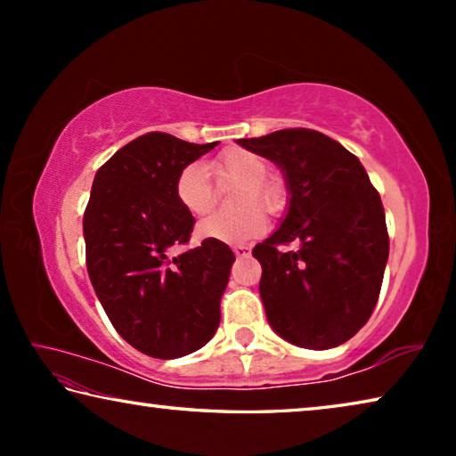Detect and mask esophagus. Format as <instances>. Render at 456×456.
<instances>
[{"mask_svg":"<svg viewBox=\"0 0 456 456\" xmlns=\"http://www.w3.org/2000/svg\"><path fill=\"white\" fill-rule=\"evenodd\" d=\"M233 253H235V257H247L251 253V249L247 245H235Z\"/></svg>","mask_w":456,"mask_h":456,"instance_id":"34e87169","label":"esophagus"}]
</instances>
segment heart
<instances>
[{
	"mask_svg": "<svg viewBox=\"0 0 456 456\" xmlns=\"http://www.w3.org/2000/svg\"><path fill=\"white\" fill-rule=\"evenodd\" d=\"M213 176L221 187L227 184H241L237 192L235 207L245 209L233 217L215 215L199 223L197 235L207 241H217L227 245H241L259 237L265 231V211H273L280 205V189L267 181L269 165L261 154L247 149H227L213 160ZM175 197L179 205L192 217H205L215 205L213 184L209 171L200 163L184 165L175 179ZM257 204V208H253ZM250 209L247 210L246 207Z\"/></svg>",
	"mask_w": 456,
	"mask_h": 456,
	"instance_id": "1",
	"label": "heart"
}]
</instances>
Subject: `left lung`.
I'll list each match as a JSON object with an SVG mask.
<instances>
[{
	"mask_svg": "<svg viewBox=\"0 0 456 456\" xmlns=\"http://www.w3.org/2000/svg\"><path fill=\"white\" fill-rule=\"evenodd\" d=\"M237 142L280 165L291 195L281 227L253 247L269 323L299 348L348 342L374 312L390 247L382 200L366 168L312 128ZM293 240L297 252L279 249Z\"/></svg>",
	"mask_w": 456,
	"mask_h": 456,
	"instance_id": "obj_1",
	"label": "left lung"
}]
</instances>
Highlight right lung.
Masks as SVG:
<instances>
[{
  "mask_svg": "<svg viewBox=\"0 0 456 456\" xmlns=\"http://www.w3.org/2000/svg\"><path fill=\"white\" fill-rule=\"evenodd\" d=\"M217 144L146 133L94 176L84 211L90 281L114 330L146 356H187L219 328L233 251L205 239L173 256L195 225L175 197V179Z\"/></svg>",
  "mask_w": 456,
  "mask_h": 456,
  "instance_id": "obj_1",
  "label": "right lung"
}]
</instances>
